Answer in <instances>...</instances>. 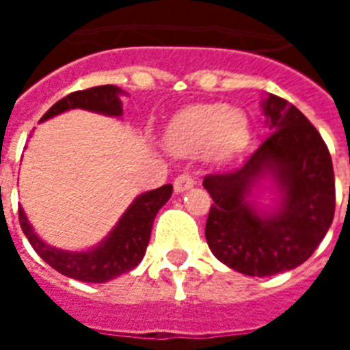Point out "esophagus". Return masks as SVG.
<instances>
[{
    "label": "esophagus",
    "instance_id": "obj_1",
    "mask_svg": "<svg viewBox=\"0 0 350 350\" xmlns=\"http://www.w3.org/2000/svg\"><path fill=\"white\" fill-rule=\"evenodd\" d=\"M194 187V178L191 174H180L174 180V192H185Z\"/></svg>",
    "mask_w": 350,
    "mask_h": 350
}]
</instances>
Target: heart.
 Returning a JSON list of instances; mask_svg holds the SVG:
<instances>
[{
  "label": "heart",
  "instance_id": "heart-1",
  "mask_svg": "<svg viewBox=\"0 0 350 350\" xmlns=\"http://www.w3.org/2000/svg\"><path fill=\"white\" fill-rule=\"evenodd\" d=\"M165 139L178 154H208L213 159H229L249 143V118L224 103L187 107L170 121Z\"/></svg>",
  "mask_w": 350,
  "mask_h": 350
}]
</instances>
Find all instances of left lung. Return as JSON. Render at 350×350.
Masks as SVG:
<instances>
[{
    "label": "left lung",
    "instance_id": "obj_1",
    "mask_svg": "<svg viewBox=\"0 0 350 350\" xmlns=\"http://www.w3.org/2000/svg\"><path fill=\"white\" fill-rule=\"evenodd\" d=\"M271 134L234 172L203 180L213 205L205 238L221 263L247 276H272L309 260L325 238L336 207L332 159L320 132L283 98L261 103ZM271 177L280 200L263 211L249 202Z\"/></svg>",
    "mask_w": 350,
    "mask_h": 350
}]
</instances>
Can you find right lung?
<instances>
[{"label":"right lung","mask_w":350,"mask_h":350,"mask_svg":"<svg viewBox=\"0 0 350 350\" xmlns=\"http://www.w3.org/2000/svg\"><path fill=\"white\" fill-rule=\"evenodd\" d=\"M120 94L123 92L114 85H100L87 90H78L54 103L45 112V116L41 118V121L70 109H85V111L100 112L105 116L120 118L123 114ZM170 196H172L170 183L137 196L131 203V207L123 213L109 236L96 245L94 249L81 250V252L62 250L46 245L34 232L21 207L18 211L19 225L30 245L41 256V260L46 261L57 272H62L63 276L87 283H105L132 271L143 260L150 239L154 218L159 208L169 202Z\"/></svg>","instance_id":"add662e5"}]
</instances>
